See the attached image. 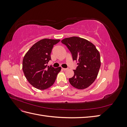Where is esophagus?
Here are the masks:
<instances>
[{
	"label": "esophagus",
	"instance_id": "1",
	"mask_svg": "<svg viewBox=\"0 0 127 127\" xmlns=\"http://www.w3.org/2000/svg\"><path fill=\"white\" fill-rule=\"evenodd\" d=\"M62 69L63 70H67V68H62Z\"/></svg>",
	"mask_w": 127,
	"mask_h": 127
}]
</instances>
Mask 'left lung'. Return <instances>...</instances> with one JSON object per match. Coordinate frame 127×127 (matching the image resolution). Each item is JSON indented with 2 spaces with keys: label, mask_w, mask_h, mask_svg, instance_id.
Here are the masks:
<instances>
[{
  "label": "left lung",
  "mask_w": 127,
  "mask_h": 127,
  "mask_svg": "<svg viewBox=\"0 0 127 127\" xmlns=\"http://www.w3.org/2000/svg\"><path fill=\"white\" fill-rule=\"evenodd\" d=\"M61 42L69 50L73 60L78 62L74 76L69 79L70 84L80 90L89 87L96 78L101 66L98 51L91 42L79 37L65 38Z\"/></svg>",
  "instance_id": "left-lung-1"
}]
</instances>
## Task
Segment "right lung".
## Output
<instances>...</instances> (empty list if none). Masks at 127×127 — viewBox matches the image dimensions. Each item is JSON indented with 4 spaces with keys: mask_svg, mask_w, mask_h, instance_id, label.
<instances>
[{
    "mask_svg": "<svg viewBox=\"0 0 127 127\" xmlns=\"http://www.w3.org/2000/svg\"><path fill=\"white\" fill-rule=\"evenodd\" d=\"M60 40L44 39L37 42L27 52L23 60V71L30 84L36 88L47 89L54 84L61 67L47 66L51 60L54 45Z\"/></svg>",
    "mask_w": 127,
    "mask_h": 127,
    "instance_id": "1",
    "label": "right lung"
}]
</instances>
